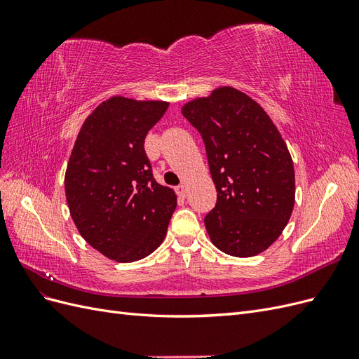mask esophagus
<instances>
[{
    "label": "esophagus",
    "mask_w": 359,
    "mask_h": 359,
    "mask_svg": "<svg viewBox=\"0 0 359 359\" xmlns=\"http://www.w3.org/2000/svg\"><path fill=\"white\" fill-rule=\"evenodd\" d=\"M175 191H177V194L180 198H186V194H187V187L184 186V184H181V186H178L177 189H175Z\"/></svg>",
    "instance_id": "esophagus-1"
}]
</instances>
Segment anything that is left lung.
I'll return each instance as SVG.
<instances>
[{
	"label": "left lung",
	"instance_id": "1",
	"mask_svg": "<svg viewBox=\"0 0 359 359\" xmlns=\"http://www.w3.org/2000/svg\"><path fill=\"white\" fill-rule=\"evenodd\" d=\"M201 133L217 203L205 217L211 243L223 253L252 257L273 244L295 203V170L273 119L252 97L215 88L182 106Z\"/></svg>",
	"mask_w": 359,
	"mask_h": 359
}]
</instances>
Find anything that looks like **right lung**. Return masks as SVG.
Listing matches in <instances>:
<instances>
[{
  "mask_svg": "<svg viewBox=\"0 0 359 359\" xmlns=\"http://www.w3.org/2000/svg\"><path fill=\"white\" fill-rule=\"evenodd\" d=\"M169 107L114 95L85 119L67 163L66 199L83 240L115 262H135L163 243L177 194L160 186L145 136Z\"/></svg>",
  "mask_w": 359,
  "mask_h": 359,
  "instance_id": "1",
  "label": "right lung"
}]
</instances>
